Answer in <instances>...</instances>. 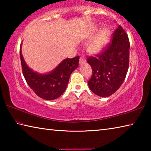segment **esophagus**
I'll list each match as a JSON object with an SVG mask.
<instances>
[{
	"label": "esophagus",
	"mask_w": 151,
	"mask_h": 151,
	"mask_svg": "<svg viewBox=\"0 0 151 151\" xmlns=\"http://www.w3.org/2000/svg\"><path fill=\"white\" fill-rule=\"evenodd\" d=\"M85 63H86L85 57H83V56H82V57H80V60H79V64H80V65H83V64Z\"/></svg>",
	"instance_id": "34e87169"
}]
</instances>
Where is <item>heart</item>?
<instances>
[{
	"label": "heart",
	"mask_w": 151,
	"mask_h": 151,
	"mask_svg": "<svg viewBox=\"0 0 151 151\" xmlns=\"http://www.w3.org/2000/svg\"><path fill=\"white\" fill-rule=\"evenodd\" d=\"M96 29H93L89 34V37H91L95 34ZM111 39V32L105 28L102 29L94 39L91 40L87 46V50L89 53L92 55H96L103 51L110 42Z\"/></svg>",
	"instance_id": "heart-1"
}]
</instances>
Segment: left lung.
Listing matches in <instances>:
<instances>
[{"mask_svg":"<svg viewBox=\"0 0 151 151\" xmlns=\"http://www.w3.org/2000/svg\"><path fill=\"white\" fill-rule=\"evenodd\" d=\"M129 49L128 36L119 25L111 44L105 51L87 60L93 70V75L88 81L93 93L99 96L108 97L120 88L129 68Z\"/></svg>","mask_w":151,"mask_h":151,"instance_id":"8db88e82","label":"left lung"}]
</instances>
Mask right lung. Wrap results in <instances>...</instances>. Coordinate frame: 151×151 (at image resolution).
Here are the masks:
<instances>
[{
    "mask_svg": "<svg viewBox=\"0 0 151 151\" xmlns=\"http://www.w3.org/2000/svg\"><path fill=\"white\" fill-rule=\"evenodd\" d=\"M20 48L22 73L30 88L37 96L47 101L58 99L67 87L70 76L78 66L77 56L73 58H65L54 69L47 73H39L30 68L25 62Z\"/></svg>",
    "mask_w": 151,
    "mask_h": 151,
    "instance_id": "add662e5",
    "label": "right lung"
}]
</instances>
